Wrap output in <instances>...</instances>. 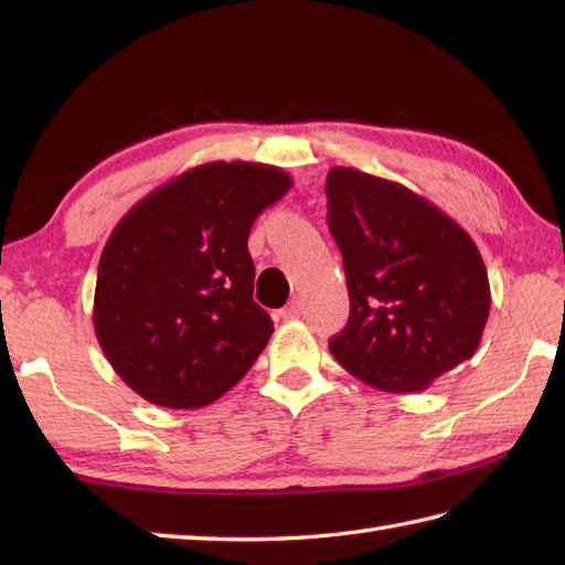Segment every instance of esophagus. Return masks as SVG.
Returning <instances> with one entry per match:
<instances>
[{
    "label": "esophagus",
    "mask_w": 565,
    "mask_h": 565,
    "mask_svg": "<svg viewBox=\"0 0 565 565\" xmlns=\"http://www.w3.org/2000/svg\"><path fill=\"white\" fill-rule=\"evenodd\" d=\"M279 316H281L284 320H296V318H301V306H298V303L286 306V308H281V310H279Z\"/></svg>",
    "instance_id": "obj_1"
}]
</instances>
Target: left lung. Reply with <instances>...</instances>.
I'll list each match as a JSON object with an SVG mask.
<instances>
[{"instance_id": "left-lung-1", "label": "left lung", "mask_w": 565, "mask_h": 565, "mask_svg": "<svg viewBox=\"0 0 565 565\" xmlns=\"http://www.w3.org/2000/svg\"><path fill=\"white\" fill-rule=\"evenodd\" d=\"M326 194L350 291L332 356L371 388H429L481 344L490 313L481 252L435 203L388 179L332 167Z\"/></svg>"}]
</instances>
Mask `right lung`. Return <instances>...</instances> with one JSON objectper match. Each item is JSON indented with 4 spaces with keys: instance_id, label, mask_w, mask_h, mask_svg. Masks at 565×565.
Masks as SVG:
<instances>
[{
    "instance_id": "right-lung-1",
    "label": "right lung",
    "mask_w": 565,
    "mask_h": 565,
    "mask_svg": "<svg viewBox=\"0 0 565 565\" xmlns=\"http://www.w3.org/2000/svg\"><path fill=\"white\" fill-rule=\"evenodd\" d=\"M291 184L271 164L206 162L118 221L99 259L94 332L140 398L203 407L257 362L274 322L252 301L247 237Z\"/></svg>"
}]
</instances>
